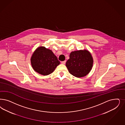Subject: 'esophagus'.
Segmentation results:
<instances>
[{"label": "esophagus", "mask_w": 125, "mask_h": 125, "mask_svg": "<svg viewBox=\"0 0 125 125\" xmlns=\"http://www.w3.org/2000/svg\"><path fill=\"white\" fill-rule=\"evenodd\" d=\"M65 63H66V61H65V60L61 62V64H63V65L65 64Z\"/></svg>", "instance_id": "esophagus-1"}]
</instances>
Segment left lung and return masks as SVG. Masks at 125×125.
I'll return each mask as SVG.
<instances>
[{
  "mask_svg": "<svg viewBox=\"0 0 125 125\" xmlns=\"http://www.w3.org/2000/svg\"><path fill=\"white\" fill-rule=\"evenodd\" d=\"M69 57L65 65L70 74L77 78H82L90 73L93 67V59L88 50L72 52Z\"/></svg>",
  "mask_w": 125,
  "mask_h": 125,
  "instance_id": "8db88e82",
  "label": "left lung"
}]
</instances>
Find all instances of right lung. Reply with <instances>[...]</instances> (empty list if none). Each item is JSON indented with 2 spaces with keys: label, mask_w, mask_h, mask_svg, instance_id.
Wrapping results in <instances>:
<instances>
[{
  "label": "right lung",
  "mask_w": 125,
  "mask_h": 125,
  "mask_svg": "<svg viewBox=\"0 0 125 125\" xmlns=\"http://www.w3.org/2000/svg\"><path fill=\"white\" fill-rule=\"evenodd\" d=\"M30 61L34 71L44 76L53 73L60 64L52 50L42 46L35 49L31 57Z\"/></svg>",
  "instance_id": "obj_1"
}]
</instances>
